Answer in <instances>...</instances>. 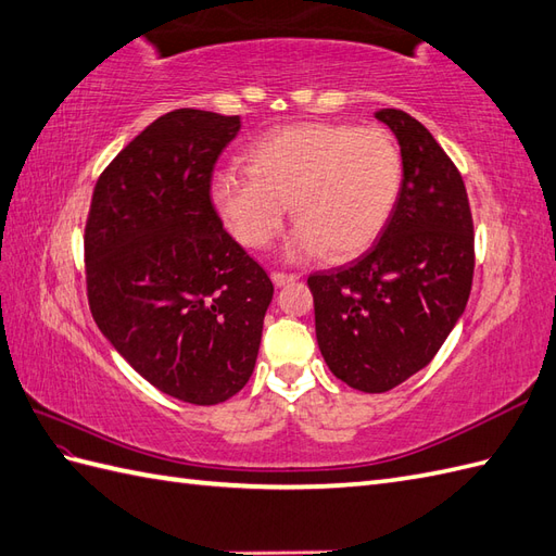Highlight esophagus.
I'll list each match as a JSON object with an SVG mask.
<instances>
[{
    "label": "esophagus",
    "mask_w": 556,
    "mask_h": 556,
    "mask_svg": "<svg viewBox=\"0 0 556 556\" xmlns=\"http://www.w3.org/2000/svg\"><path fill=\"white\" fill-rule=\"evenodd\" d=\"M299 279V275H287V273H273V283L279 289V287H287V283Z\"/></svg>",
    "instance_id": "34e87169"
}]
</instances>
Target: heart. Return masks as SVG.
<instances>
[{
    "mask_svg": "<svg viewBox=\"0 0 556 556\" xmlns=\"http://www.w3.org/2000/svg\"><path fill=\"white\" fill-rule=\"evenodd\" d=\"M243 165L219 170L211 201L243 247L263 249L291 215L289 261L357 255L379 237L403 185V159L383 127L295 123L257 137Z\"/></svg>",
    "mask_w": 556,
    "mask_h": 556,
    "instance_id": "heart-1",
    "label": "heart"
}]
</instances>
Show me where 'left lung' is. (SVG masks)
<instances>
[{
  "label": "left lung",
  "mask_w": 556,
  "mask_h": 556,
  "mask_svg": "<svg viewBox=\"0 0 556 556\" xmlns=\"http://www.w3.org/2000/svg\"><path fill=\"white\" fill-rule=\"evenodd\" d=\"M395 135L403 185L377 243L351 265L307 277L327 367L363 393H386L431 363L469 301L473 225L457 167L426 127L377 111Z\"/></svg>",
  "instance_id": "left-lung-1"
}]
</instances>
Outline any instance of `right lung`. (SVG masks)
Masks as SVG:
<instances>
[{"instance_id": "obj_1", "label": "right lung", "mask_w": 556, "mask_h": 556, "mask_svg": "<svg viewBox=\"0 0 556 556\" xmlns=\"http://www.w3.org/2000/svg\"><path fill=\"white\" fill-rule=\"evenodd\" d=\"M239 130V115H161L103 170L85 229L97 327L151 386L191 405L249 383L275 293L211 201L213 165Z\"/></svg>"}]
</instances>
